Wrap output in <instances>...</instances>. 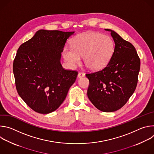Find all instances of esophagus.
I'll list each match as a JSON object with an SVG mask.
<instances>
[{"label":"esophagus","mask_w":154,"mask_h":154,"mask_svg":"<svg viewBox=\"0 0 154 154\" xmlns=\"http://www.w3.org/2000/svg\"><path fill=\"white\" fill-rule=\"evenodd\" d=\"M85 74L84 73H83V72H79V73L78 74V75H77V77H78L79 79H80V78H82V77H85Z\"/></svg>","instance_id":"34e87169"}]
</instances>
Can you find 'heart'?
Masks as SVG:
<instances>
[{
  "mask_svg": "<svg viewBox=\"0 0 154 154\" xmlns=\"http://www.w3.org/2000/svg\"><path fill=\"white\" fill-rule=\"evenodd\" d=\"M71 48L66 46L62 54L69 66L80 62V57L87 69L97 71L105 67L114 52L112 39L102 33L89 32L79 34L71 41Z\"/></svg>",
  "mask_w": 154,
  "mask_h": 154,
  "instance_id": "obj_1",
  "label": "heart"
}]
</instances>
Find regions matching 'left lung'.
Wrapping results in <instances>:
<instances>
[{
    "instance_id": "1",
    "label": "left lung",
    "mask_w": 154,
    "mask_h": 154,
    "mask_svg": "<svg viewBox=\"0 0 154 154\" xmlns=\"http://www.w3.org/2000/svg\"><path fill=\"white\" fill-rule=\"evenodd\" d=\"M110 32L115 42L113 54L106 67L87 74L90 85L87 95L99 110L113 112L122 107L134 93L140 69V59L135 47L116 32Z\"/></svg>"
}]
</instances>
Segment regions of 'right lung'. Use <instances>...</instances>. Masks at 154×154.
I'll return each instance as SVG.
<instances>
[{
    "label": "right lung",
    "instance_id": "1",
    "mask_svg": "<svg viewBox=\"0 0 154 154\" xmlns=\"http://www.w3.org/2000/svg\"><path fill=\"white\" fill-rule=\"evenodd\" d=\"M75 32L39 30L19 48L13 66L17 91L35 112L48 114L61 105L77 72L60 62L67 39Z\"/></svg>",
    "mask_w": 154,
    "mask_h": 154
}]
</instances>
